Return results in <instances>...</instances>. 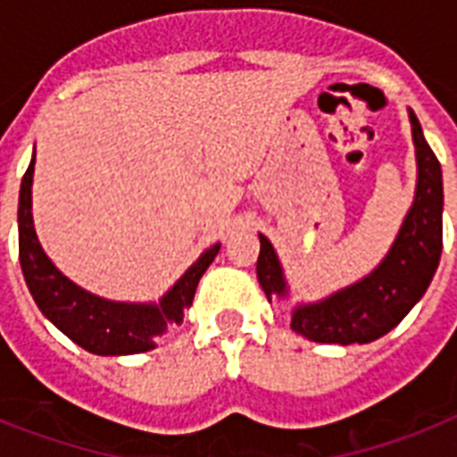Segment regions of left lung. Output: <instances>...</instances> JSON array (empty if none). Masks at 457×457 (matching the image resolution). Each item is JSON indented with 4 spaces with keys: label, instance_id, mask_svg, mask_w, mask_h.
I'll use <instances>...</instances> for the list:
<instances>
[{
    "label": "left lung",
    "instance_id": "left-lung-1",
    "mask_svg": "<svg viewBox=\"0 0 457 457\" xmlns=\"http://www.w3.org/2000/svg\"><path fill=\"white\" fill-rule=\"evenodd\" d=\"M412 142L418 154V189L403 228L379 268L358 285L332 294L320 303L299 305L292 329L320 344H370L391 332L422 299L439 268L444 246V182L439 158L427 145L418 116L411 109ZM258 282L268 301L287 296L282 268L272 244L261 235L256 263Z\"/></svg>",
    "mask_w": 457,
    "mask_h": 457
}]
</instances>
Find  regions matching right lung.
<instances>
[{
  "label": "right lung",
  "instance_id": "obj_1",
  "mask_svg": "<svg viewBox=\"0 0 457 457\" xmlns=\"http://www.w3.org/2000/svg\"><path fill=\"white\" fill-rule=\"evenodd\" d=\"M32 170L35 156L21 182L18 196V256L23 268L25 285L37 308L78 346L96 355H130L156 348L158 337L168 322H182V315L192 305L201 275L213 263L220 251L215 244L175 282L161 303H116L85 292L63 278L56 265L46 258L32 228Z\"/></svg>",
  "mask_w": 457,
  "mask_h": 457
}]
</instances>
